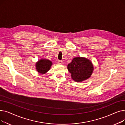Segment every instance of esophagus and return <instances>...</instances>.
<instances>
[{
	"mask_svg": "<svg viewBox=\"0 0 125 125\" xmlns=\"http://www.w3.org/2000/svg\"><path fill=\"white\" fill-rule=\"evenodd\" d=\"M58 63L59 64H63V61H62L59 60V61H58Z\"/></svg>",
	"mask_w": 125,
	"mask_h": 125,
	"instance_id": "esophagus-1",
	"label": "esophagus"
}]
</instances>
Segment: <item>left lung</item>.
I'll use <instances>...</instances> for the list:
<instances>
[{
  "mask_svg": "<svg viewBox=\"0 0 125 125\" xmlns=\"http://www.w3.org/2000/svg\"><path fill=\"white\" fill-rule=\"evenodd\" d=\"M71 73V78L76 82H82L88 79L94 70L93 65L89 59L84 57H75L67 65Z\"/></svg>",
  "mask_w": 125,
  "mask_h": 125,
  "instance_id": "left-lung-1",
  "label": "left lung"
}]
</instances>
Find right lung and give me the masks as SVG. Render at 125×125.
<instances>
[{"label":"right lung","instance_id":"right-lung-1","mask_svg":"<svg viewBox=\"0 0 125 125\" xmlns=\"http://www.w3.org/2000/svg\"><path fill=\"white\" fill-rule=\"evenodd\" d=\"M52 62L45 59H41L36 63V69L39 73L45 74L50 69Z\"/></svg>","mask_w":125,"mask_h":125}]
</instances>
